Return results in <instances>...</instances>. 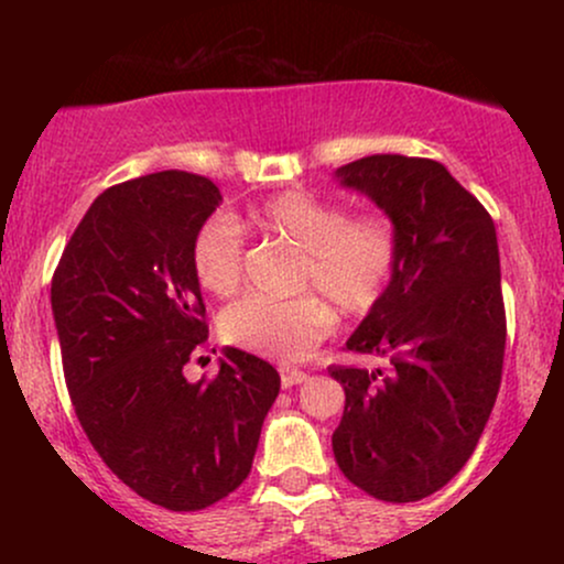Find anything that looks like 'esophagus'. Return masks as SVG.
I'll return each mask as SVG.
<instances>
[{
  "mask_svg": "<svg viewBox=\"0 0 564 564\" xmlns=\"http://www.w3.org/2000/svg\"><path fill=\"white\" fill-rule=\"evenodd\" d=\"M302 381H307V373L300 371V368H281V384L286 390L294 384H302Z\"/></svg>",
  "mask_w": 564,
  "mask_h": 564,
  "instance_id": "1",
  "label": "esophagus"
}]
</instances>
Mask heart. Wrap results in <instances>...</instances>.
Segmentation results:
<instances>
[{
  "instance_id": "1",
  "label": "heart",
  "mask_w": 564,
  "mask_h": 564,
  "mask_svg": "<svg viewBox=\"0 0 564 564\" xmlns=\"http://www.w3.org/2000/svg\"><path fill=\"white\" fill-rule=\"evenodd\" d=\"M249 228L289 238L302 264L294 300L243 296L219 318L223 339L262 358L296 364L334 332V310L364 315L381 300L400 262V236L392 219L349 217L341 206L313 193L286 191L246 212ZM193 270L209 294L230 296L243 281V236L228 217L200 225L191 249Z\"/></svg>"
}]
</instances>
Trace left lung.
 I'll list each match as a JSON object with an SVG mask.
<instances>
[{
  "instance_id": "8db88e82",
  "label": "left lung",
  "mask_w": 564,
  "mask_h": 564,
  "mask_svg": "<svg viewBox=\"0 0 564 564\" xmlns=\"http://www.w3.org/2000/svg\"><path fill=\"white\" fill-rule=\"evenodd\" d=\"M392 219L400 262L347 349L390 371L332 366L345 413L332 445L352 485L381 501L432 496L477 448L501 387L507 315L496 225L440 161L377 153L336 170Z\"/></svg>"
}]
</instances>
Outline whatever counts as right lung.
I'll list each match as a JSON object with an SVG mask.
<instances>
[{
	"label": "right lung",
	"instance_id": "obj_1",
	"mask_svg": "<svg viewBox=\"0 0 564 564\" xmlns=\"http://www.w3.org/2000/svg\"><path fill=\"white\" fill-rule=\"evenodd\" d=\"M219 187L166 170L102 191L53 275L70 403L134 494L172 511L217 503L251 471L281 390L268 360L225 347L212 381L183 366L209 336L191 249Z\"/></svg>",
	"mask_w": 564,
	"mask_h": 564
}]
</instances>
